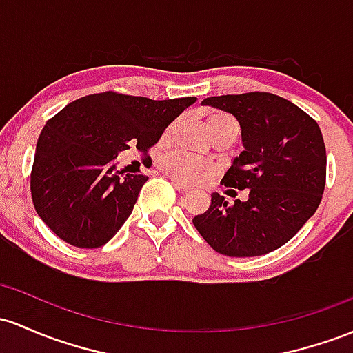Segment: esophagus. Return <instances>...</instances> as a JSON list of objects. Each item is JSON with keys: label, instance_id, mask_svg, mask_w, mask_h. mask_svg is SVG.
<instances>
[{"label": "esophagus", "instance_id": "34e87169", "mask_svg": "<svg viewBox=\"0 0 353 353\" xmlns=\"http://www.w3.org/2000/svg\"><path fill=\"white\" fill-rule=\"evenodd\" d=\"M172 184H174V188L177 189V191H189V185L188 184H184V183H181L179 179H172Z\"/></svg>", "mask_w": 353, "mask_h": 353}]
</instances>
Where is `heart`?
<instances>
[{"instance_id": "b5f03b06", "label": "heart", "mask_w": 353, "mask_h": 353, "mask_svg": "<svg viewBox=\"0 0 353 353\" xmlns=\"http://www.w3.org/2000/svg\"><path fill=\"white\" fill-rule=\"evenodd\" d=\"M177 122H172L165 130V137H169L170 134L176 129ZM206 129L211 135L221 134V132H231L234 135L239 134V125L238 122L231 117V115L224 114V112H211L206 117ZM161 165L162 169L168 170L172 176L179 177V179L189 181V183H194V181L203 179L204 176L209 172V165L201 159H197L191 154L179 152V150H170L161 156Z\"/></svg>"}]
</instances>
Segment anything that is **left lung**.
<instances>
[{
    "label": "left lung",
    "instance_id": "obj_1",
    "mask_svg": "<svg viewBox=\"0 0 353 353\" xmlns=\"http://www.w3.org/2000/svg\"><path fill=\"white\" fill-rule=\"evenodd\" d=\"M234 115L245 150L221 184L243 191L233 206L212 194L208 211L192 224L221 254L259 256L278 250L319 208L327 181V152L315 119L270 92L218 95L203 100ZM232 191L230 194H238ZM229 192V191H228Z\"/></svg>",
    "mask_w": 353,
    "mask_h": 353
}]
</instances>
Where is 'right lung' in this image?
Masks as SVG:
<instances>
[{
	"mask_svg": "<svg viewBox=\"0 0 353 353\" xmlns=\"http://www.w3.org/2000/svg\"><path fill=\"white\" fill-rule=\"evenodd\" d=\"M194 97L152 100L108 90L85 95L45 123L30 176L33 206L68 245L95 250L114 238L149 177L123 174L115 157L147 154Z\"/></svg>",
	"mask_w": 353,
	"mask_h": 353,
	"instance_id": "obj_1",
	"label": "right lung"
}]
</instances>
